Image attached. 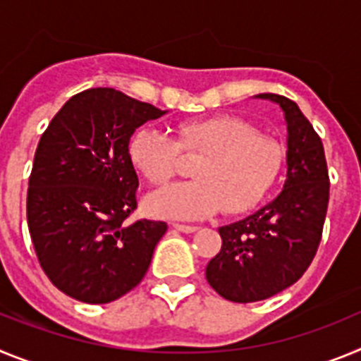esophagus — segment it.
<instances>
[{
    "instance_id": "obj_1",
    "label": "esophagus",
    "mask_w": 361,
    "mask_h": 361,
    "mask_svg": "<svg viewBox=\"0 0 361 361\" xmlns=\"http://www.w3.org/2000/svg\"><path fill=\"white\" fill-rule=\"evenodd\" d=\"M173 228L177 229V231H183V233H195L197 226H188V224H173Z\"/></svg>"
}]
</instances>
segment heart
<instances>
[{
    "label": "heart",
    "instance_id": "obj_1",
    "mask_svg": "<svg viewBox=\"0 0 361 361\" xmlns=\"http://www.w3.org/2000/svg\"><path fill=\"white\" fill-rule=\"evenodd\" d=\"M180 152L200 155L193 166L197 180L149 197L153 215L197 220L220 209L231 215L247 212L273 188L286 159L282 142L237 116L184 121L177 126V139L141 126L128 142L130 162L153 186H166L178 173Z\"/></svg>",
    "mask_w": 361,
    "mask_h": 361
}]
</instances>
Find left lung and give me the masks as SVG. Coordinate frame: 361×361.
Instances as JSON below:
<instances>
[{
    "label": "left lung",
    "instance_id": "left-lung-1",
    "mask_svg": "<svg viewBox=\"0 0 361 361\" xmlns=\"http://www.w3.org/2000/svg\"><path fill=\"white\" fill-rule=\"evenodd\" d=\"M279 104L288 124V173L280 195L253 215L219 228L222 247L206 280L238 304L288 289L311 266L329 204V173L322 139L291 99L260 94Z\"/></svg>",
    "mask_w": 361,
    "mask_h": 361
}]
</instances>
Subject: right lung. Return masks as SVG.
<instances>
[{"label": "right lung", "mask_w": 361, "mask_h": 361, "mask_svg": "<svg viewBox=\"0 0 361 361\" xmlns=\"http://www.w3.org/2000/svg\"><path fill=\"white\" fill-rule=\"evenodd\" d=\"M166 111L114 88L70 97L37 145L27 220L44 275L85 304H108L145 279L168 226L130 224L139 186L128 142Z\"/></svg>", "instance_id": "1"}]
</instances>
